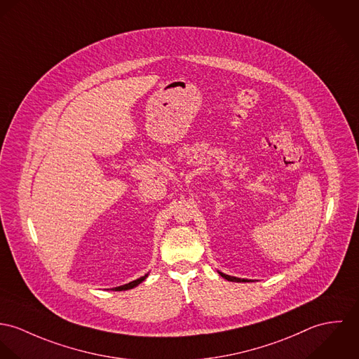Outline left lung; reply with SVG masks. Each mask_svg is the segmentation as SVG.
<instances>
[{
    "label": "left lung",
    "mask_w": 359,
    "mask_h": 359,
    "mask_svg": "<svg viewBox=\"0 0 359 359\" xmlns=\"http://www.w3.org/2000/svg\"><path fill=\"white\" fill-rule=\"evenodd\" d=\"M219 274H220L223 278L229 279V280H233V282H241V280H242V282H246V279L237 278V277H230V276H226V274H223V273H219Z\"/></svg>",
    "instance_id": "8db88e82"
}]
</instances>
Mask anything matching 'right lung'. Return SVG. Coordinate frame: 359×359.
<instances>
[{
	"label": "right lung",
	"instance_id": "obj_1",
	"mask_svg": "<svg viewBox=\"0 0 359 359\" xmlns=\"http://www.w3.org/2000/svg\"><path fill=\"white\" fill-rule=\"evenodd\" d=\"M146 277H147V274H146L144 277H140V278L135 279V280H132V282H129V283H125V285H122V286L114 287L113 290H128V289H132V287L137 286L140 282H143V280L146 279Z\"/></svg>",
	"mask_w": 359,
	"mask_h": 359
}]
</instances>
